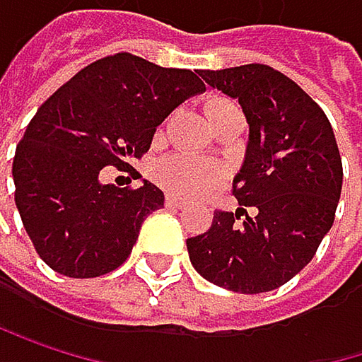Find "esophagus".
<instances>
[{
  "label": "esophagus",
  "instance_id": "esophagus-1",
  "mask_svg": "<svg viewBox=\"0 0 362 362\" xmlns=\"http://www.w3.org/2000/svg\"><path fill=\"white\" fill-rule=\"evenodd\" d=\"M165 206H167V208H175V210H182V208L187 206V202L177 199V197H173V195H169V197L165 199Z\"/></svg>",
  "mask_w": 362,
  "mask_h": 362
}]
</instances>
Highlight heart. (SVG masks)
Returning <instances> with one entry per match:
<instances>
[{
    "mask_svg": "<svg viewBox=\"0 0 362 362\" xmlns=\"http://www.w3.org/2000/svg\"><path fill=\"white\" fill-rule=\"evenodd\" d=\"M223 107H236L234 103L216 98L208 105V111L223 109ZM227 177V171L223 165L197 156L177 154L167 160H163L156 167V180L158 185L173 197L180 199H202L212 195Z\"/></svg>",
    "mask_w": 362,
    "mask_h": 362,
    "instance_id": "1",
    "label": "heart"
}]
</instances>
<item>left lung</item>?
Instances as JSON below:
<instances>
[{
    "instance_id": "obj_1",
    "label": "left lung",
    "mask_w": 362,
    "mask_h": 362,
    "mask_svg": "<svg viewBox=\"0 0 362 362\" xmlns=\"http://www.w3.org/2000/svg\"><path fill=\"white\" fill-rule=\"evenodd\" d=\"M199 74L240 103L249 144L234 177V197L243 208L236 214L216 210L210 229L187 240L191 264L206 281L231 292L276 290L313 259L332 227L344 182L332 126L300 86L270 66ZM245 207H255L256 216Z\"/></svg>"
}]
</instances>
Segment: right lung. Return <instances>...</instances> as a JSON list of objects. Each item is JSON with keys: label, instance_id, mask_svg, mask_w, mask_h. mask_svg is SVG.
Wrapping results in <instances>:
<instances>
[{"label": "right lung", "instance_id": "1", "mask_svg": "<svg viewBox=\"0 0 362 362\" xmlns=\"http://www.w3.org/2000/svg\"><path fill=\"white\" fill-rule=\"evenodd\" d=\"M202 92L206 86L191 70L115 53L42 103L16 146L12 177L23 227L49 268L92 279L126 262L165 195L148 180L139 189L103 185L100 171L141 158L156 126Z\"/></svg>", "mask_w": 362, "mask_h": 362}]
</instances>
